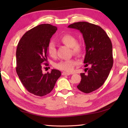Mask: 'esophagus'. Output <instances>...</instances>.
Listing matches in <instances>:
<instances>
[{
	"mask_svg": "<svg viewBox=\"0 0 128 128\" xmlns=\"http://www.w3.org/2000/svg\"><path fill=\"white\" fill-rule=\"evenodd\" d=\"M62 75H64V76H68V75H70L71 74H70V73H69V72H62Z\"/></svg>",
	"mask_w": 128,
	"mask_h": 128,
	"instance_id": "esophagus-1",
	"label": "esophagus"
}]
</instances>
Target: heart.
<instances>
[{"instance_id": "b5f03b06", "label": "heart", "mask_w": 128, "mask_h": 128, "mask_svg": "<svg viewBox=\"0 0 128 128\" xmlns=\"http://www.w3.org/2000/svg\"><path fill=\"white\" fill-rule=\"evenodd\" d=\"M59 41L62 44L71 48L72 52L75 55L80 56L83 52L84 45L82 43L76 41V38L75 37L71 34H63L60 37ZM47 52L49 55L52 58L56 57V46L53 42H50L48 43ZM78 63V62L77 60L74 59L64 60L56 63V67L60 70H65L66 72H72Z\"/></svg>"}]
</instances>
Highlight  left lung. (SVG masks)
Instances as JSON below:
<instances>
[{
  "label": "left lung",
  "mask_w": 128,
  "mask_h": 128,
  "mask_svg": "<svg viewBox=\"0 0 128 128\" xmlns=\"http://www.w3.org/2000/svg\"><path fill=\"white\" fill-rule=\"evenodd\" d=\"M68 28L78 30L82 34L86 46L84 62L85 67L90 68L85 69L86 74H80L81 80L77 88L84 93H90L104 84L113 66L112 42L104 30L96 25L78 22Z\"/></svg>",
  "instance_id": "1"
}]
</instances>
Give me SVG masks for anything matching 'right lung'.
Masks as SVG:
<instances>
[{"instance_id":"1","label":"right lung","mask_w":128,"mask_h":128,"mask_svg":"<svg viewBox=\"0 0 128 128\" xmlns=\"http://www.w3.org/2000/svg\"><path fill=\"white\" fill-rule=\"evenodd\" d=\"M56 30V26L41 24L26 32L18 44L16 72L25 88L36 96L50 93L61 75L58 70L44 74L42 70V63L47 60L48 44Z\"/></svg>"}]
</instances>
